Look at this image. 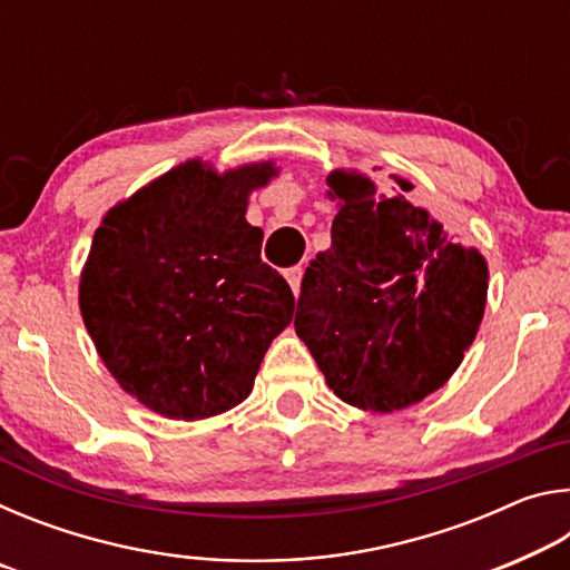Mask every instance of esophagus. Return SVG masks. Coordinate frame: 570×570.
Returning a JSON list of instances; mask_svg holds the SVG:
<instances>
[{
  "mask_svg": "<svg viewBox=\"0 0 570 570\" xmlns=\"http://www.w3.org/2000/svg\"><path fill=\"white\" fill-rule=\"evenodd\" d=\"M284 276H286L288 286H292V292H294V294H298V288H302V276H304V268H302V266H292V268H286Z\"/></svg>",
  "mask_w": 570,
  "mask_h": 570,
  "instance_id": "34e87169",
  "label": "esophagus"
}]
</instances>
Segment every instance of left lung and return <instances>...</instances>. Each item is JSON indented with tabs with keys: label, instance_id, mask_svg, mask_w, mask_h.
Listing matches in <instances>:
<instances>
[{
	"label": "left lung",
	"instance_id": "obj_1",
	"mask_svg": "<svg viewBox=\"0 0 570 570\" xmlns=\"http://www.w3.org/2000/svg\"><path fill=\"white\" fill-rule=\"evenodd\" d=\"M330 186L340 198L332 246L306 266L296 334L340 400L407 407L442 387L475 340L488 264L370 178L336 170Z\"/></svg>",
	"mask_w": 570,
	"mask_h": 570
}]
</instances>
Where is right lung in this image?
I'll return each instance as SVG.
<instances>
[{"label": "right lung", "mask_w": 570, "mask_h": 570, "mask_svg": "<svg viewBox=\"0 0 570 570\" xmlns=\"http://www.w3.org/2000/svg\"><path fill=\"white\" fill-rule=\"evenodd\" d=\"M274 168L226 176L198 160L115 206L95 230L80 312L120 387L170 420L244 402L264 354L294 314L284 276L262 262L248 193Z\"/></svg>", "instance_id": "obj_1"}]
</instances>
